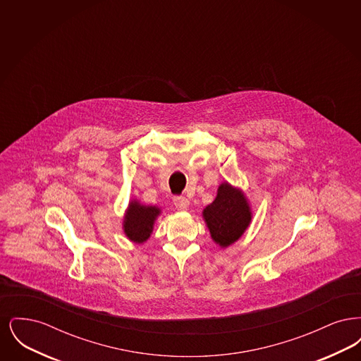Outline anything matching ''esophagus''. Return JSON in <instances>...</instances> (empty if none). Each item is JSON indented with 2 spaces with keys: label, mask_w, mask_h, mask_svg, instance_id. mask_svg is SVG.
I'll list each match as a JSON object with an SVG mask.
<instances>
[{
  "label": "esophagus",
  "mask_w": 361,
  "mask_h": 361,
  "mask_svg": "<svg viewBox=\"0 0 361 361\" xmlns=\"http://www.w3.org/2000/svg\"><path fill=\"white\" fill-rule=\"evenodd\" d=\"M173 203L176 208L178 211H187L189 208V200L187 197H183V196H177L173 199Z\"/></svg>",
  "instance_id": "34e87169"
}]
</instances>
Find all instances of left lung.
<instances>
[{"mask_svg":"<svg viewBox=\"0 0 361 361\" xmlns=\"http://www.w3.org/2000/svg\"><path fill=\"white\" fill-rule=\"evenodd\" d=\"M212 240L226 249L235 243L252 224L253 212L249 199L238 187L224 181L211 204L202 212Z\"/></svg>","mask_w":361,"mask_h":361,"instance_id":"8db88e82","label":"left lung"}]
</instances>
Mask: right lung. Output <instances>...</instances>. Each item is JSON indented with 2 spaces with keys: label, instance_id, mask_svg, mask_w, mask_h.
Wrapping results in <instances>:
<instances>
[{
  "label": "right lung",
  "instance_id": "add662e5",
  "mask_svg": "<svg viewBox=\"0 0 361 361\" xmlns=\"http://www.w3.org/2000/svg\"><path fill=\"white\" fill-rule=\"evenodd\" d=\"M162 214L161 208L147 206L137 199H131L123 215V233L124 235L137 245L145 243L150 238L154 230L155 221Z\"/></svg>",
  "mask_w": 361,
  "mask_h": 361
}]
</instances>
